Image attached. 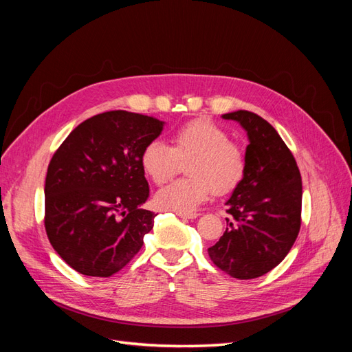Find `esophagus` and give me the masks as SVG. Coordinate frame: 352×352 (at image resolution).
Returning <instances> with one entry per match:
<instances>
[{"instance_id": "34e87169", "label": "esophagus", "mask_w": 352, "mask_h": 352, "mask_svg": "<svg viewBox=\"0 0 352 352\" xmlns=\"http://www.w3.org/2000/svg\"><path fill=\"white\" fill-rule=\"evenodd\" d=\"M177 216L184 219H197L199 214L198 212H177Z\"/></svg>"}]
</instances>
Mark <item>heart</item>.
<instances>
[{"label": "heart", "mask_w": 352, "mask_h": 352, "mask_svg": "<svg viewBox=\"0 0 352 352\" xmlns=\"http://www.w3.org/2000/svg\"><path fill=\"white\" fill-rule=\"evenodd\" d=\"M188 161L186 173L190 177L176 180L155 194L160 208L194 211L212 190L223 195L235 189L247 168L242 150L230 142L228 132L204 119L190 120L179 127L172 145L154 140L144 146L141 154L145 175L157 185L167 182L179 172L180 163Z\"/></svg>", "instance_id": "1"}]
</instances>
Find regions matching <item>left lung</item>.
Returning <instances> with one entry per match:
<instances>
[{
  "mask_svg": "<svg viewBox=\"0 0 352 352\" xmlns=\"http://www.w3.org/2000/svg\"><path fill=\"white\" fill-rule=\"evenodd\" d=\"M248 135L245 176L226 201L232 216L223 236L208 248L220 270L255 279L282 263L301 228L302 182L289 148L258 114L238 110L221 116Z\"/></svg>",
  "mask_w": 352,
  "mask_h": 352,
  "instance_id": "8db88e82",
  "label": "left lung"
}]
</instances>
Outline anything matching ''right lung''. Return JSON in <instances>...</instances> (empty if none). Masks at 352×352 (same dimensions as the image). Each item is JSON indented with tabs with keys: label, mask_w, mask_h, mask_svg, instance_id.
I'll return each mask as SVG.
<instances>
[{
	"label": "right lung",
	"mask_w": 352,
	"mask_h": 352,
	"mask_svg": "<svg viewBox=\"0 0 352 352\" xmlns=\"http://www.w3.org/2000/svg\"><path fill=\"white\" fill-rule=\"evenodd\" d=\"M163 126L138 113H101L73 129L52 155L45 230L52 248L80 274L109 278L142 248L157 214L141 208L150 197L141 154Z\"/></svg>",
	"instance_id": "add662e5"
}]
</instances>
